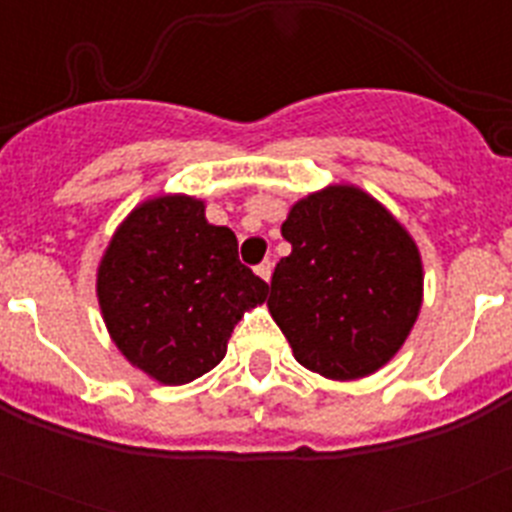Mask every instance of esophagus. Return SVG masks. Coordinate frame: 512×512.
I'll list each match as a JSON object with an SVG mask.
<instances>
[{
    "label": "esophagus",
    "instance_id": "34e87169",
    "mask_svg": "<svg viewBox=\"0 0 512 512\" xmlns=\"http://www.w3.org/2000/svg\"><path fill=\"white\" fill-rule=\"evenodd\" d=\"M271 271H274V264H271V261H264V264L256 266V274H259L264 282H269V279H271Z\"/></svg>",
    "mask_w": 512,
    "mask_h": 512
}]
</instances>
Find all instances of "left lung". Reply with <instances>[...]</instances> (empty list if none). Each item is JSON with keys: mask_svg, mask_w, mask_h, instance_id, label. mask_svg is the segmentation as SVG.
I'll use <instances>...</instances> for the list:
<instances>
[{"mask_svg": "<svg viewBox=\"0 0 512 512\" xmlns=\"http://www.w3.org/2000/svg\"><path fill=\"white\" fill-rule=\"evenodd\" d=\"M292 253L269 307L305 369L336 382L369 377L408 341L423 305V259L408 228L356 184H328L289 207Z\"/></svg>", "mask_w": 512, "mask_h": 512, "instance_id": "left-lung-1", "label": "left lung"}]
</instances>
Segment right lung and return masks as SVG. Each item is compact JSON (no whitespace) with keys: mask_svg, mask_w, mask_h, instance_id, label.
<instances>
[{"mask_svg":"<svg viewBox=\"0 0 512 512\" xmlns=\"http://www.w3.org/2000/svg\"><path fill=\"white\" fill-rule=\"evenodd\" d=\"M269 284L238 261V241L210 225L205 200L158 194L128 212L97 266L102 320L120 354L158 384L194 382L225 359L238 320Z\"/></svg>","mask_w":512,"mask_h":512,"instance_id":"obj_1","label":"right lung"}]
</instances>
